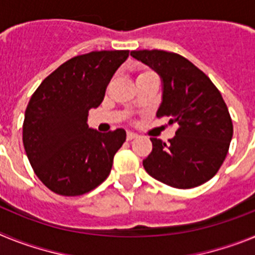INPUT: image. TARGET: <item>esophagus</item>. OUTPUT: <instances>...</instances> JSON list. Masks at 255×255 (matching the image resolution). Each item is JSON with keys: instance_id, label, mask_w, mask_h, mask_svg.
I'll list each match as a JSON object with an SVG mask.
<instances>
[{"instance_id": "1", "label": "esophagus", "mask_w": 255, "mask_h": 255, "mask_svg": "<svg viewBox=\"0 0 255 255\" xmlns=\"http://www.w3.org/2000/svg\"><path fill=\"white\" fill-rule=\"evenodd\" d=\"M136 136H138V135L131 131H128V134H126V139H128V140H132V139H135Z\"/></svg>"}]
</instances>
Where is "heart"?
<instances>
[{
    "mask_svg": "<svg viewBox=\"0 0 255 255\" xmlns=\"http://www.w3.org/2000/svg\"><path fill=\"white\" fill-rule=\"evenodd\" d=\"M149 74H152V73H149V71H144V73H141L140 75L139 76H144V75H149Z\"/></svg>",
    "mask_w": 255,
    "mask_h": 255,
    "instance_id": "1",
    "label": "heart"
}]
</instances>
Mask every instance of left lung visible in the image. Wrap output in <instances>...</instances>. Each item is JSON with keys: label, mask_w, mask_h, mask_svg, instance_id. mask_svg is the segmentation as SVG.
Returning a JSON list of instances; mask_svg holds the SVG:
<instances>
[{"label": "left lung", "mask_w": 255, "mask_h": 255, "mask_svg": "<svg viewBox=\"0 0 255 255\" xmlns=\"http://www.w3.org/2000/svg\"><path fill=\"white\" fill-rule=\"evenodd\" d=\"M130 55L158 74L162 102L155 116L177 124L166 144L150 138L153 149L143 161L150 176L177 189L199 186L215 176L233 139V121L220 91L185 57L158 49Z\"/></svg>", "instance_id": "1"}]
</instances>
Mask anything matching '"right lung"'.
<instances>
[{"label":"right lung","mask_w":255,"mask_h":255,"mask_svg":"<svg viewBox=\"0 0 255 255\" xmlns=\"http://www.w3.org/2000/svg\"><path fill=\"white\" fill-rule=\"evenodd\" d=\"M128 57L129 51L76 56L47 76L31 96L22 143L38 179L56 194H85L111 172L126 131L92 129L88 112L102 103L108 83Z\"/></svg>","instance_id":"right-lung-1"}]
</instances>
